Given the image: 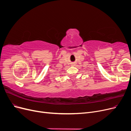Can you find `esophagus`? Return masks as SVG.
<instances>
[{"mask_svg": "<svg viewBox=\"0 0 131 131\" xmlns=\"http://www.w3.org/2000/svg\"><path fill=\"white\" fill-rule=\"evenodd\" d=\"M72 66H75L74 64H72Z\"/></svg>", "mask_w": 131, "mask_h": 131, "instance_id": "obj_1", "label": "esophagus"}]
</instances>
